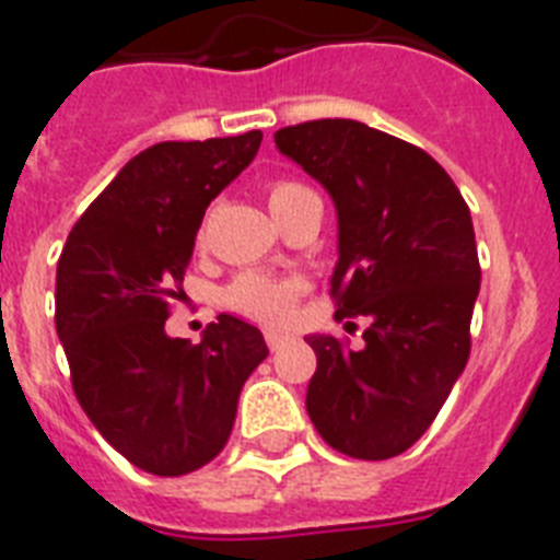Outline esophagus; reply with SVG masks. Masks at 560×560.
<instances>
[{
	"label": "esophagus",
	"instance_id": "esophagus-1",
	"mask_svg": "<svg viewBox=\"0 0 560 560\" xmlns=\"http://www.w3.org/2000/svg\"><path fill=\"white\" fill-rule=\"evenodd\" d=\"M265 340H267V347H270V352H276V349H281L287 343V335L276 332V329H267Z\"/></svg>",
	"mask_w": 560,
	"mask_h": 560
}]
</instances>
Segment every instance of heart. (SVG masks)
Instances as JSON below:
<instances>
[{"label": "heart", "mask_w": 560, "mask_h": 560, "mask_svg": "<svg viewBox=\"0 0 560 560\" xmlns=\"http://www.w3.org/2000/svg\"><path fill=\"white\" fill-rule=\"evenodd\" d=\"M315 194L310 191L299 179H276L267 188V202L270 211L276 213V220L284 222L290 213L299 206H304ZM208 225H199V242L206 240ZM301 284L299 279H276V276L265 273H242L225 287V307L233 313L245 315V318L259 320V324H270V327H281L293 318V307L299 301Z\"/></svg>", "instance_id": "obj_1"}]
</instances>
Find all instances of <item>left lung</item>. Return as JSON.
Returning a JSON list of instances; mask_svg holds the SVG:
<instances>
[{
    "label": "left lung",
    "mask_w": 560,
    "mask_h": 560,
    "mask_svg": "<svg viewBox=\"0 0 560 560\" xmlns=\"http://www.w3.org/2000/svg\"><path fill=\"white\" fill-rule=\"evenodd\" d=\"M338 208L335 318H366L363 347L313 335L307 415L329 448L392 459L428 431L470 354L479 253L468 202L420 145L347 118L273 135Z\"/></svg>",
    "instance_id": "left-lung-1"
}]
</instances>
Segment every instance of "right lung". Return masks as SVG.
Masks as SVG:
<instances>
[{"instance_id": "add662e5", "label": "right lung", "mask_w": 560, "mask_h": 560, "mask_svg": "<svg viewBox=\"0 0 560 560\" xmlns=\"http://www.w3.org/2000/svg\"><path fill=\"white\" fill-rule=\"evenodd\" d=\"M259 143L253 129L149 145L92 199L58 259L56 332L72 392L145 474H191L220 454L242 386L267 358L259 329L233 315L199 343L165 335L206 208Z\"/></svg>"}]
</instances>
